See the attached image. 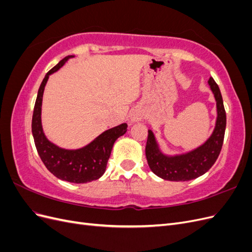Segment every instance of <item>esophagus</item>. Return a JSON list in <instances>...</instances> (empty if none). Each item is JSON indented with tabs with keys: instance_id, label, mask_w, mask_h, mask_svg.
<instances>
[{
	"instance_id": "esophagus-1",
	"label": "esophagus",
	"mask_w": 252,
	"mask_h": 252,
	"mask_svg": "<svg viewBox=\"0 0 252 252\" xmlns=\"http://www.w3.org/2000/svg\"><path fill=\"white\" fill-rule=\"evenodd\" d=\"M143 118V113L142 111L135 109L130 113V122L131 123H135V122H139L141 121Z\"/></svg>"
}]
</instances>
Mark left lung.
Returning <instances> with one entry per match:
<instances>
[{"instance_id":"1","label":"left lung","mask_w":252,"mask_h":252,"mask_svg":"<svg viewBox=\"0 0 252 252\" xmlns=\"http://www.w3.org/2000/svg\"><path fill=\"white\" fill-rule=\"evenodd\" d=\"M208 84L217 102L218 117L215 130L203 145L186 154L166 156L159 149L154 132L148 130L145 152L151 171L158 177L173 182L190 181L201 177L216 163L224 142L226 112L218 84L212 78Z\"/></svg>"}]
</instances>
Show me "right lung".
<instances>
[{
	"label": "right lung",
	"instance_id": "1",
	"mask_svg": "<svg viewBox=\"0 0 252 252\" xmlns=\"http://www.w3.org/2000/svg\"><path fill=\"white\" fill-rule=\"evenodd\" d=\"M70 58H73V56H68L61 60L59 64L45 75L39 91H37L32 114V129L37 154L46 168L60 180L82 184V183H88L100 179L104 174L113 144L118 138L126 133L127 124L123 123L108 129L93 142L80 149H64L48 141L43 132L41 121L45 85H46L49 75L58 71Z\"/></svg>",
	"mask_w": 252,
	"mask_h": 252
}]
</instances>
